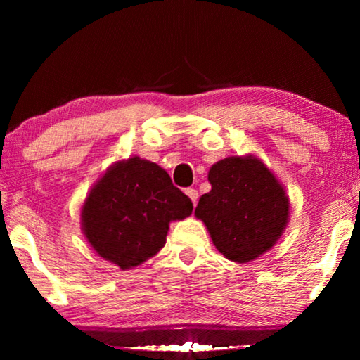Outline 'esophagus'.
Segmentation results:
<instances>
[{
	"instance_id": "34e87169",
	"label": "esophagus",
	"mask_w": 360,
	"mask_h": 360,
	"mask_svg": "<svg viewBox=\"0 0 360 360\" xmlns=\"http://www.w3.org/2000/svg\"><path fill=\"white\" fill-rule=\"evenodd\" d=\"M186 195L188 198L192 200L193 206H197V200H198V192L195 191V188H186Z\"/></svg>"
}]
</instances>
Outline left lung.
Listing matches in <instances>:
<instances>
[{
	"instance_id": "1",
	"label": "left lung",
	"mask_w": 360,
	"mask_h": 360,
	"mask_svg": "<svg viewBox=\"0 0 360 360\" xmlns=\"http://www.w3.org/2000/svg\"><path fill=\"white\" fill-rule=\"evenodd\" d=\"M211 191L200 197L195 216L216 249L246 264L270 251L289 222V197L278 178L254 154L231 155L210 168Z\"/></svg>"
}]
</instances>
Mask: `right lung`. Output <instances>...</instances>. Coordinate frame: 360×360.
Returning a JSON list of instances; mask_svg holds the SVG:
<instances>
[{"mask_svg":"<svg viewBox=\"0 0 360 360\" xmlns=\"http://www.w3.org/2000/svg\"><path fill=\"white\" fill-rule=\"evenodd\" d=\"M192 202L157 163L133 155L114 162L81 208V229L101 259L131 270L165 246L169 222L192 214Z\"/></svg>","mask_w":360,"mask_h":360,"instance_id":"right-lung-1","label":"right lung"}]
</instances>
